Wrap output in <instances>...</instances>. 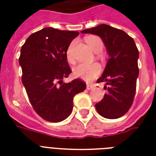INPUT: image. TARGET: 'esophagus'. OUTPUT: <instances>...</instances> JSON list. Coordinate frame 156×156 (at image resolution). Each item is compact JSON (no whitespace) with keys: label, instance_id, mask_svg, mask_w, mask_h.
Returning a JSON list of instances; mask_svg holds the SVG:
<instances>
[{"label":"esophagus","instance_id":"esophagus-1","mask_svg":"<svg viewBox=\"0 0 156 156\" xmlns=\"http://www.w3.org/2000/svg\"><path fill=\"white\" fill-rule=\"evenodd\" d=\"M93 87H94V85H92V84H87V90H91Z\"/></svg>","mask_w":156,"mask_h":156}]
</instances>
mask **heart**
I'll use <instances>...</instances> for the list:
<instances>
[{"label": "heart", "instance_id": "b5f03b06", "mask_svg": "<svg viewBox=\"0 0 156 156\" xmlns=\"http://www.w3.org/2000/svg\"><path fill=\"white\" fill-rule=\"evenodd\" d=\"M86 42L88 44L89 48L95 52H100L103 48V42L100 38L95 35H90L86 38ZM73 44H71L70 46L69 47L66 56L69 62H73ZM101 72V67L99 64H78L73 69V75L83 79L87 82H90L95 79Z\"/></svg>", "mask_w": 156, "mask_h": 156}]
</instances>
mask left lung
Returning <instances> with one entry per match:
<instances>
[{"label":"left lung","instance_id":"obj_1","mask_svg":"<svg viewBox=\"0 0 156 156\" xmlns=\"http://www.w3.org/2000/svg\"><path fill=\"white\" fill-rule=\"evenodd\" d=\"M84 34H92L102 39L109 59L98 83H105L104 94L101 101L95 104L100 115L108 119L124 116L133 104L138 77V50L133 38L122 30L106 24L82 30Z\"/></svg>","mask_w":156,"mask_h":156}]
</instances>
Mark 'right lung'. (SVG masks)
I'll return each instance as SVG.
<instances>
[{
    "label": "right lung",
    "mask_w": 156,
    "mask_h": 156,
    "mask_svg": "<svg viewBox=\"0 0 156 156\" xmlns=\"http://www.w3.org/2000/svg\"><path fill=\"white\" fill-rule=\"evenodd\" d=\"M78 31L44 28L31 34L21 48L22 82L35 111L50 122H60L73 110V99L86 89L76 78L63 83L71 69L66 52Z\"/></svg>",
    "instance_id": "right-lung-1"
}]
</instances>
